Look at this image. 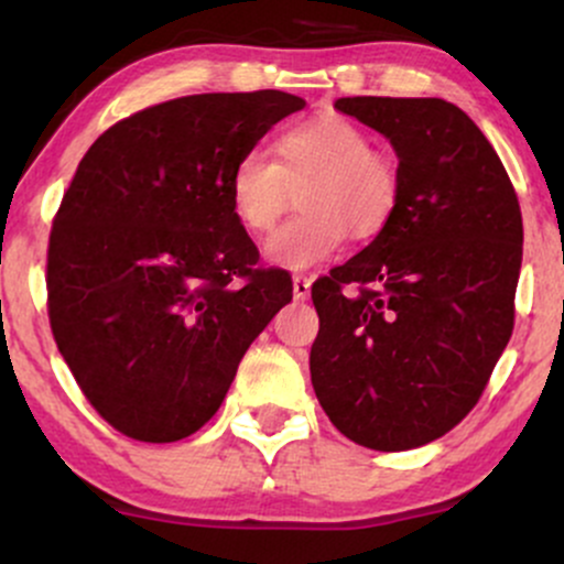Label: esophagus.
<instances>
[{"label":"esophagus","mask_w":564,"mask_h":564,"mask_svg":"<svg viewBox=\"0 0 564 564\" xmlns=\"http://www.w3.org/2000/svg\"><path fill=\"white\" fill-rule=\"evenodd\" d=\"M291 283H294V300L296 302L307 300V296H310V283H313V281H310L307 275H294V281H291Z\"/></svg>","instance_id":"1"}]
</instances>
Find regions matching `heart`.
I'll return each mask as SVG.
<instances>
[{"instance_id":"b5f03b06","label":"heart","mask_w":564,"mask_h":564,"mask_svg":"<svg viewBox=\"0 0 564 564\" xmlns=\"http://www.w3.org/2000/svg\"><path fill=\"white\" fill-rule=\"evenodd\" d=\"M270 161L246 151L228 172L232 217L251 236L273 230L291 204L294 215L264 243V257L289 270H307L336 254L352 232L371 241L390 228L400 204V172L371 134L341 113H318L283 127Z\"/></svg>"}]
</instances>
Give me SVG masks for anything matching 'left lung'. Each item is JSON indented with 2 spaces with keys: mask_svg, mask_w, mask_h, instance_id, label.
<instances>
[{
  "mask_svg": "<svg viewBox=\"0 0 564 564\" xmlns=\"http://www.w3.org/2000/svg\"><path fill=\"white\" fill-rule=\"evenodd\" d=\"M392 142L390 228L313 286L310 377L332 424L373 451L443 437L477 405L514 328L522 215L501 159L440 97H339Z\"/></svg>",
  "mask_w": 564,
  "mask_h": 564,
  "instance_id": "obj_1",
  "label": "left lung"
}]
</instances>
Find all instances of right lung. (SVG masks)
I'll return each instance as SVG.
<instances>
[{
	"mask_svg": "<svg viewBox=\"0 0 564 564\" xmlns=\"http://www.w3.org/2000/svg\"><path fill=\"white\" fill-rule=\"evenodd\" d=\"M296 95L209 93L116 121L84 153L47 249V313L84 398L121 435L174 443L223 405L291 302L228 200V172Z\"/></svg>",
	"mask_w": 564,
	"mask_h": 564,
	"instance_id": "obj_1",
	"label": "right lung"
}]
</instances>
